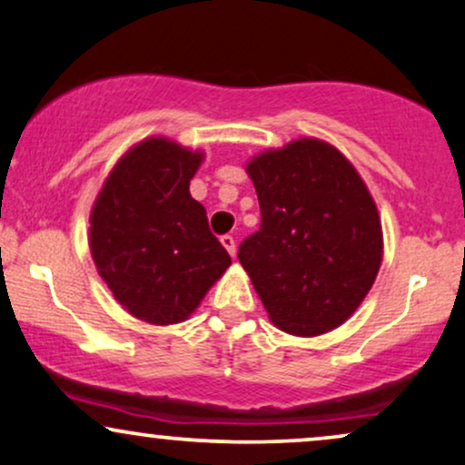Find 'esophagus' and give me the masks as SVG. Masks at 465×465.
<instances>
[{
	"instance_id": "esophagus-1",
	"label": "esophagus",
	"mask_w": 465,
	"mask_h": 465,
	"mask_svg": "<svg viewBox=\"0 0 465 465\" xmlns=\"http://www.w3.org/2000/svg\"><path fill=\"white\" fill-rule=\"evenodd\" d=\"M222 245L228 250V254H231V256L237 254V243H234V237H231V234H223Z\"/></svg>"
}]
</instances>
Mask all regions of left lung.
Instances as JSON below:
<instances>
[{
  "label": "left lung",
  "mask_w": 465,
  "mask_h": 465,
  "mask_svg": "<svg viewBox=\"0 0 465 465\" xmlns=\"http://www.w3.org/2000/svg\"><path fill=\"white\" fill-rule=\"evenodd\" d=\"M261 231L239 248L272 323L328 334L358 311L383 259L377 204L353 163L328 142L300 137L245 163Z\"/></svg>",
  "instance_id": "obj_1"
}]
</instances>
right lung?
I'll return each instance as SVG.
<instances>
[{
  "instance_id": "obj_1",
  "label": "right lung",
  "mask_w": 465,
  "mask_h": 465,
  "mask_svg": "<svg viewBox=\"0 0 465 465\" xmlns=\"http://www.w3.org/2000/svg\"><path fill=\"white\" fill-rule=\"evenodd\" d=\"M204 153L153 135L114 165L90 211V252L131 317L174 325L196 312L231 267L206 211L189 193Z\"/></svg>"
}]
</instances>
